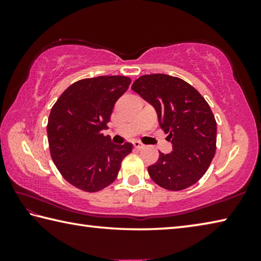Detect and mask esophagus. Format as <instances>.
<instances>
[{
	"label": "esophagus",
	"mask_w": 261,
	"mask_h": 261,
	"mask_svg": "<svg viewBox=\"0 0 261 261\" xmlns=\"http://www.w3.org/2000/svg\"><path fill=\"white\" fill-rule=\"evenodd\" d=\"M144 146H145V145L141 144L140 141H134V147L136 149H141V148H144Z\"/></svg>",
	"instance_id": "34e87169"
}]
</instances>
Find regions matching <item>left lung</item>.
I'll use <instances>...</instances> for the list:
<instances>
[{
    "label": "left lung",
    "instance_id": "1",
    "mask_svg": "<svg viewBox=\"0 0 261 261\" xmlns=\"http://www.w3.org/2000/svg\"><path fill=\"white\" fill-rule=\"evenodd\" d=\"M156 110L161 129L173 144L160 152L148 174L159 187L179 191L196 184L216 151V121L210 105L183 79L163 73L144 74L131 86Z\"/></svg>",
    "mask_w": 261,
    "mask_h": 261
}]
</instances>
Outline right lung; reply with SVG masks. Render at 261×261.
<instances>
[{
	"mask_svg": "<svg viewBox=\"0 0 261 261\" xmlns=\"http://www.w3.org/2000/svg\"><path fill=\"white\" fill-rule=\"evenodd\" d=\"M125 76L81 79L57 99L48 117L50 155L63 178L86 192H98L116 179L132 145H114L107 129L114 105L129 88Z\"/></svg>",
	"mask_w": 261,
	"mask_h": 261,
	"instance_id": "add662e5",
	"label": "right lung"
}]
</instances>
